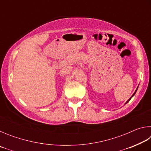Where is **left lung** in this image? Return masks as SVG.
Returning a JSON list of instances; mask_svg holds the SVG:
<instances>
[{"label":"left lung","instance_id":"obj_1","mask_svg":"<svg viewBox=\"0 0 151 151\" xmlns=\"http://www.w3.org/2000/svg\"><path fill=\"white\" fill-rule=\"evenodd\" d=\"M137 90H136V91H135V92H134V94H132V96L131 97V98H130V99H129V100H128V101H127V103H128V102H129V101H130V100H131V98H132V96H133L134 95V94H135V93H136V92H137Z\"/></svg>","mask_w":151,"mask_h":151}]
</instances>
